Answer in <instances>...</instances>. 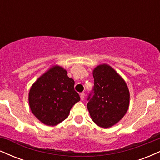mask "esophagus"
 Listing matches in <instances>:
<instances>
[{
  "label": "esophagus",
  "mask_w": 160,
  "mask_h": 160,
  "mask_svg": "<svg viewBox=\"0 0 160 160\" xmlns=\"http://www.w3.org/2000/svg\"><path fill=\"white\" fill-rule=\"evenodd\" d=\"M80 99H81V100H83L84 97H85V93H84V92L80 93Z\"/></svg>",
  "instance_id": "1"
}]
</instances>
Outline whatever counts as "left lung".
<instances>
[{
  "label": "left lung",
  "mask_w": 160,
  "mask_h": 160,
  "mask_svg": "<svg viewBox=\"0 0 160 160\" xmlns=\"http://www.w3.org/2000/svg\"><path fill=\"white\" fill-rule=\"evenodd\" d=\"M94 95L87 104L91 119L100 127L108 128L122 120L129 107L130 94L123 78L108 64L92 71Z\"/></svg>",
  "instance_id": "obj_1"
}]
</instances>
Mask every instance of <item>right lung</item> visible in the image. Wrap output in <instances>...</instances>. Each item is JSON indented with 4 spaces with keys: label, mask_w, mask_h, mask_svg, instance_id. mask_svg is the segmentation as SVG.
Listing matches in <instances>:
<instances>
[{
    "label": "right lung",
    "mask_w": 160,
    "mask_h": 160,
    "mask_svg": "<svg viewBox=\"0 0 160 160\" xmlns=\"http://www.w3.org/2000/svg\"><path fill=\"white\" fill-rule=\"evenodd\" d=\"M80 99L74 90V80L59 65L52 66L38 78L28 93L32 113L42 123L49 126L65 120Z\"/></svg>",
    "instance_id": "add662e5"
}]
</instances>
